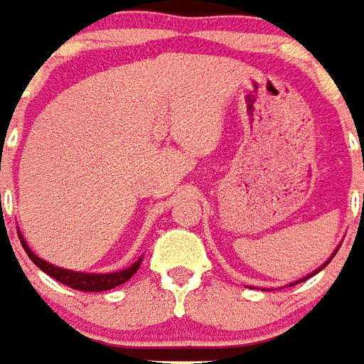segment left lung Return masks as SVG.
<instances>
[{
	"instance_id": "obj_1",
	"label": "left lung",
	"mask_w": 364,
	"mask_h": 364,
	"mask_svg": "<svg viewBox=\"0 0 364 364\" xmlns=\"http://www.w3.org/2000/svg\"><path fill=\"white\" fill-rule=\"evenodd\" d=\"M333 255H336V253H333ZM333 255H331V257H333ZM331 257H329V259H328V261H326V263H323V265H321V267H320V269H318V271H314V273H312V274H316V273H320L321 269L326 267V265H328L329 261H331ZM312 274H306V277H302V279H300V281H294V282H290V287H292V284H298V282H302V281H306V279H310V277H312Z\"/></svg>"
}]
</instances>
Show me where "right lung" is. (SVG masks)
Segmentation results:
<instances>
[{
  "label": "right lung",
  "instance_id": "1",
  "mask_svg": "<svg viewBox=\"0 0 364 364\" xmlns=\"http://www.w3.org/2000/svg\"><path fill=\"white\" fill-rule=\"evenodd\" d=\"M19 240L23 247H25V252H27L28 259L35 263L36 267H41L46 274H50L52 279H56L62 284H66L70 289L75 290H83V292H103V290H111L114 287H119L122 282H127L132 274L138 271L140 267V263H142V257L132 263L130 267L122 269V271H114V273H80V271H70V269H62L56 267V265H52L48 261L41 259L38 255L33 253V250L28 247L27 242L23 240L19 232Z\"/></svg>",
  "mask_w": 364,
  "mask_h": 364
}]
</instances>
